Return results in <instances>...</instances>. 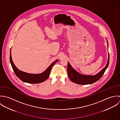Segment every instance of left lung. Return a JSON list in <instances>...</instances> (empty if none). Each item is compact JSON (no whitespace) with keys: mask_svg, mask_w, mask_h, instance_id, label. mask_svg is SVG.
I'll return each mask as SVG.
<instances>
[{"mask_svg":"<svg viewBox=\"0 0 120 120\" xmlns=\"http://www.w3.org/2000/svg\"><path fill=\"white\" fill-rule=\"evenodd\" d=\"M107 43L108 45V41ZM109 54L108 60L106 66L100 72H99L95 75H83L79 73L72 68L70 63L68 62L67 66V72L69 78L73 82L76 84L82 85L92 84L99 80L102 77L109 66Z\"/></svg>","mask_w":120,"mask_h":120,"instance_id":"1","label":"left lung"}]
</instances>
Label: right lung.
I'll return each mask as SVG.
<instances>
[{
    "label": "right lung",
    "mask_w": 120,
    "mask_h": 120,
    "mask_svg": "<svg viewBox=\"0 0 120 120\" xmlns=\"http://www.w3.org/2000/svg\"><path fill=\"white\" fill-rule=\"evenodd\" d=\"M10 59L11 65L13 69V70L15 73V75L19 78L21 81L23 82L29 83H38L44 82L46 79H47L49 76V74L50 72L51 69L53 65L57 62L58 60L54 61L49 67L46 69V70L41 74H29L26 72H23L19 71L14 65L11 55V51H10Z\"/></svg>",
    "instance_id": "add662e5"
}]
</instances>
